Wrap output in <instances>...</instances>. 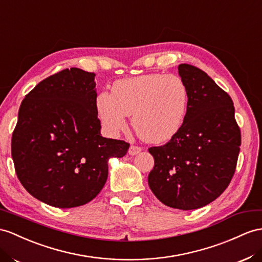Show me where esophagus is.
<instances>
[{"label": "esophagus", "mask_w": 262, "mask_h": 262, "mask_svg": "<svg viewBox=\"0 0 262 262\" xmlns=\"http://www.w3.org/2000/svg\"><path fill=\"white\" fill-rule=\"evenodd\" d=\"M140 151H142V147L135 146V145H132L128 149L129 155H137V154H139Z\"/></svg>", "instance_id": "esophagus-1"}]
</instances>
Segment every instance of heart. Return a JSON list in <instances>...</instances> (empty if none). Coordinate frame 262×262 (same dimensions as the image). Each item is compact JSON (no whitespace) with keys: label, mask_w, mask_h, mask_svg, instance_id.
<instances>
[{"label":"heart","mask_w":262,"mask_h":262,"mask_svg":"<svg viewBox=\"0 0 262 262\" xmlns=\"http://www.w3.org/2000/svg\"><path fill=\"white\" fill-rule=\"evenodd\" d=\"M189 91L177 75L151 73L116 80L112 94L103 92L96 108L105 130L117 135L127 128L126 116L147 143L160 144L175 137L185 123Z\"/></svg>","instance_id":"b5f03b06"}]
</instances>
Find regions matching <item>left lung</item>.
<instances>
[{
  "label": "left lung",
  "mask_w": 262,
  "mask_h": 262,
  "mask_svg": "<svg viewBox=\"0 0 262 262\" xmlns=\"http://www.w3.org/2000/svg\"><path fill=\"white\" fill-rule=\"evenodd\" d=\"M189 91L182 129L163 146L150 147L155 166L151 191L166 206L182 210L204 207L229 186L241 145L231 97L196 66L180 64Z\"/></svg>",
  "instance_id": "1"
}]
</instances>
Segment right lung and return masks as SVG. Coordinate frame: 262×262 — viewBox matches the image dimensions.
<instances>
[{"label":"right lung","instance_id":"right-lung-1","mask_svg":"<svg viewBox=\"0 0 262 262\" xmlns=\"http://www.w3.org/2000/svg\"><path fill=\"white\" fill-rule=\"evenodd\" d=\"M95 87V74L72 67L39 82L19 106L11 145L15 172L50 206L90 203L106 183L108 159L129 148L100 135Z\"/></svg>","mask_w":262,"mask_h":262}]
</instances>
